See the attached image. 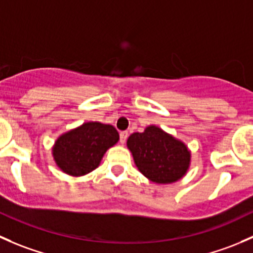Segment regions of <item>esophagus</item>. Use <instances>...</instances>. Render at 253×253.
<instances>
[{"instance_id": "obj_1", "label": "esophagus", "mask_w": 253, "mask_h": 253, "mask_svg": "<svg viewBox=\"0 0 253 253\" xmlns=\"http://www.w3.org/2000/svg\"><path fill=\"white\" fill-rule=\"evenodd\" d=\"M126 139H127V132L122 131L121 134H119V141H121V144H126Z\"/></svg>"}]
</instances>
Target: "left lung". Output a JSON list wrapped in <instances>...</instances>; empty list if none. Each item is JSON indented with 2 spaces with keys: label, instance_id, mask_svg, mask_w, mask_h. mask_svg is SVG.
Masks as SVG:
<instances>
[{
  "label": "left lung",
  "instance_id": "obj_1",
  "mask_svg": "<svg viewBox=\"0 0 253 253\" xmlns=\"http://www.w3.org/2000/svg\"><path fill=\"white\" fill-rule=\"evenodd\" d=\"M126 145L137 169L153 183H174L189 168L190 151L186 146L156 126L131 134Z\"/></svg>",
  "mask_w": 253,
  "mask_h": 253
}]
</instances>
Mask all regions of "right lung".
<instances>
[{"label": "right lung", "mask_w": 253, "mask_h": 253, "mask_svg": "<svg viewBox=\"0 0 253 253\" xmlns=\"http://www.w3.org/2000/svg\"><path fill=\"white\" fill-rule=\"evenodd\" d=\"M118 140L119 134L114 126L88 122L59 136L52 152L64 173L80 176L97 168L106 151Z\"/></svg>", "instance_id": "1"}]
</instances>
